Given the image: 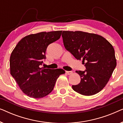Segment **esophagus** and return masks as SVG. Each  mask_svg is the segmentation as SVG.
Masks as SVG:
<instances>
[{"label": "esophagus", "mask_w": 123, "mask_h": 123, "mask_svg": "<svg viewBox=\"0 0 123 123\" xmlns=\"http://www.w3.org/2000/svg\"><path fill=\"white\" fill-rule=\"evenodd\" d=\"M72 73H73V72H72V71H66V73L68 75L72 74Z\"/></svg>", "instance_id": "esophagus-1"}]
</instances>
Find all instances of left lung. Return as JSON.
Listing matches in <instances>:
<instances>
[{
	"label": "left lung",
	"mask_w": 123,
	"mask_h": 123,
	"mask_svg": "<svg viewBox=\"0 0 123 123\" xmlns=\"http://www.w3.org/2000/svg\"><path fill=\"white\" fill-rule=\"evenodd\" d=\"M62 37L66 50L85 64V70L76 71L81 80L72 86L73 90L85 96L101 91L117 66L112 45L101 36L83 31H63Z\"/></svg>",
	"instance_id": "1"
}]
</instances>
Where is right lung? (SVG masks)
Wrapping results in <instances>:
<instances>
[{
  "label": "right lung",
  "mask_w": 123,
  "mask_h": 123,
  "mask_svg": "<svg viewBox=\"0 0 123 123\" xmlns=\"http://www.w3.org/2000/svg\"><path fill=\"white\" fill-rule=\"evenodd\" d=\"M62 31L42 32L21 39L10 57L11 74L22 92L30 97L40 98L53 90L57 79L65 73L62 69L40 68L46 59V49L59 39Z\"/></svg>",
  "instance_id": "1"
}]
</instances>
